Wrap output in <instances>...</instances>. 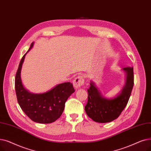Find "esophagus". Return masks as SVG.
<instances>
[{"mask_svg":"<svg viewBox=\"0 0 151 151\" xmlns=\"http://www.w3.org/2000/svg\"><path fill=\"white\" fill-rule=\"evenodd\" d=\"M84 78L82 76H77L74 78L73 81V85L76 88H79L80 87H82L84 84Z\"/></svg>","mask_w":151,"mask_h":151,"instance_id":"obj_1","label":"esophagus"}]
</instances>
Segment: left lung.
<instances>
[{
  "label": "left lung",
  "instance_id": "obj_1",
  "mask_svg": "<svg viewBox=\"0 0 151 151\" xmlns=\"http://www.w3.org/2000/svg\"><path fill=\"white\" fill-rule=\"evenodd\" d=\"M123 70L127 73L126 83L120 94L114 99L103 98L94 83L91 82L90 83L85 111L93 121L99 123L110 122L117 119L125 109L133 87L134 74L132 67H126Z\"/></svg>",
  "mask_w": 151,
  "mask_h": 151
}]
</instances>
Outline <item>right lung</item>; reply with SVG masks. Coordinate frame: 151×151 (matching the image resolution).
<instances>
[{
	"label": "right lung",
	"mask_w": 151,
	"mask_h": 151,
	"mask_svg": "<svg viewBox=\"0 0 151 151\" xmlns=\"http://www.w3.org/2000/svg\"><path fill=\"white\" fill-rule=\"evenodd\" d=\"M32 46L33 43L29 50ZM26 54L20 61L15 76V87L18 103L27 116L35 122L52 123L60 117L66 100L75 91L73 83H60L51 90L41 94L29 92L24 88L20 77L21 69Z\"/></svg>",
	"instance_id": "right-lung-1"
}]
</instances>
